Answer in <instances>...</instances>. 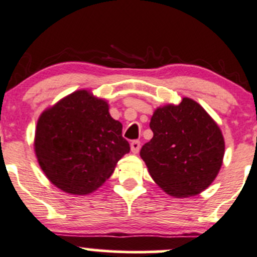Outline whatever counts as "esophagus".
<instances>
[{"mask_svg": "<svg viewBox=\"0 0 257 257\" xmlns=\"http://www.w3.org/2000/svg\"><path fill=\"white\" fill-rule=\"evenodd\" d=\"M131 149L133 154H138L139 149H141V142L139 141H133L131 143Z\"/></svg>", "mask_w": 257, "mask_h": 257, "instance_id": "1", "label": "esophagus"}]
</instances>
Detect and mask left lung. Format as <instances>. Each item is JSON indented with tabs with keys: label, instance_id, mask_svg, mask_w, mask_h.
Returning a JSON list of instances; mask_svg holds the SVG:
<instances>
[{
	"label": "left lung",
	"instance_id": "8db88e82",
	"mask_svg": "<svg viewBox=\"0 0 257 257\" xmlns=\"http://www.w3.org/2000/svg\"><path fill=\"white\" fill-rule=\"evenodd\" d=\"M149 126L154 136L142 147L141 157L153 180L175 198L205 190L219 174L225 153L214 119L185 97L178 105L157 108Z\"/></svg>",
	"mask_w": 257,
	"mask_h": 257
}]
</instances>
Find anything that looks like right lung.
Instances as JSON below:
<instances>
[{"label": "right lung", "mask_w": 257, "mask_h": 257, "mask_svg": "<svg viewBox=\"0 0 257 257\" xmlns=\"http://www.w3.org/2000/svg\"><path fill=\"white\" fill-rule=\"evenodd\" d=\"M120 121L104 99L76 90L38 118L35 153L53 185L72 195H87L110 178L131 147Z\"/></svg>", "instance_id": "add662e5"}]
</instances>
